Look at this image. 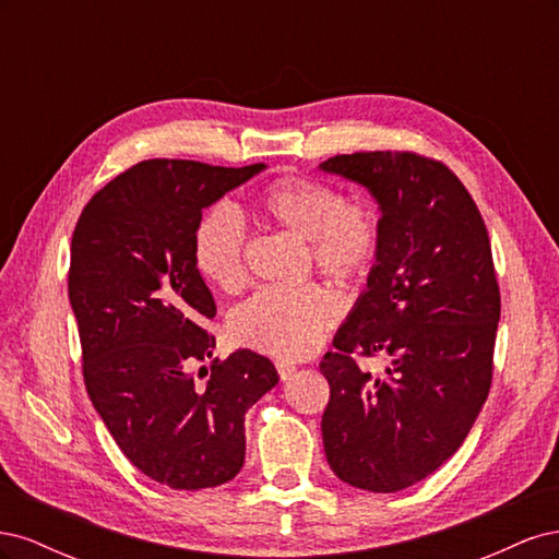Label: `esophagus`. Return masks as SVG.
Returning <instances> with one entry per match:
<instances>
[{"label":"esophagus","mask_w":559,"mask_h":559,"mask_svg":"<svg viewBox=\"0 0 559 559\" xmlns=\"http://www.w3.org/2000/svg\"><path fill=\"white\" fill-rule=\"evenodd\" d=\"M275 366H277V373H280L282 380H289L296 373V366L289 364V361H277Z\"/></svg>","instance_id":"34e87169"}]
</instances>
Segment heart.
<instances>
[{
  "label": "heart",
  "instance_id": "heart-1",
  "mask_svg": "<svg viewBox=\"0 0 559 559\" xmlns=\"http://www.w3.org/2000/svg\"><path fill=\"white\" fill-rule=\"evenodd\" d=\"M261 224L308 240L312 263L341 284H361L382 251V212L373 200H343L333 186L308 177L270 181L251 205ZM200 275L222 292L245 284V233L228 210L200 218L193 233ZM337 302L317 284L300 289H263L233 314L230 333L240 345L277 359H306L335 324Z\"/></svg>",
  "mask_w": 559,
  "mask_h": 559
}]
</instances>
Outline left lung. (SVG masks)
Returning a JSON list of instances; mask_svg holds the SVG:
<instances>
[{
  "mask_svg": "<svg viewBox=\"0 0 559 559\" xmlns=\"http://www.w3.org/2000/svg\"><path fill=\"white\" fill-rule=\"evenodd\" d=\"M324 173L366 186L382 212V251L333 352L321 417L337 478L399 492L441 466L476 421L492 384L501 296L487 228L464 183L413 151L333 156ZM390 359L382 379L353 359Z\"/></svg>",
  "mask_w": 559,
  "mask_h": 559,
  "instance_id": "1",
  "label": "left lung"
}]
</instances>
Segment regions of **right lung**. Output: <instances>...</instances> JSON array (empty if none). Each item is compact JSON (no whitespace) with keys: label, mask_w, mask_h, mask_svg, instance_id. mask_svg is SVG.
Returning a JSON list of instances; mask_svg holds the SVG:
<instances>
[{"label":"right lung","mask_w":559,"mask_h":559,"mask_svg":"<svg viewBox=\"0 0 559 559\" xmlns=\"http://www.w3.org/2000/svg\"><path fill=\"white\" fill-rule=\"evenodd\" d=\"M265 170L154 158L111 179L72 235L70 302L83 380L116 445L173 489L216 487L245 464V413L280 380L251 349L202 368L214 335L212 292L193 261L202 210Z\"/></svg>","instance_id":"add662e5"}]
</instances>
